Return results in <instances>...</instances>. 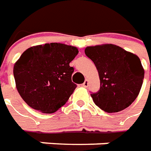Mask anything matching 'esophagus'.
<instances>
[{"instance_id": "34e87169", "label": "esophagus", "mask_w": 151, "mask_h": 151, "mask_svg": "<svg viewBox=\"0 0 151 151\" xmlns=\"http://www.w3.org/2000/svg\"><path fill=\"white\" fill-rule=\"evenodd\" d=\"M88 80H85V81L84 82V84H82L84 87H88Z\"/></svg>"}]
</instances>
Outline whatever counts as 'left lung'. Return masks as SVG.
Wrapping results in <instances>:
<instances>
[{"label":"left lung","mask_w":151,"mask_h":151,"mask_svg":"<svg viewBox=\"0 0 151 151\" xmlns=\"http://www.w3.org/2000/svg\"><path fill=\"white\" fill-rule=\"evenodd\" d=\"M84 53L93 62L100 78V88L92 93L94 103L108 113L124 110L141 90L144 69L138 57L115 45L87 47Z\"/></svg>","instance_id":"1"}]
</instances>
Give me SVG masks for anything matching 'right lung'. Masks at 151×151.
Here are the masks:
<instances>
[{
    "label": "right lung",
    "mask_w": 151,
    "mask_h": 151,
    "mask_svg": "<svg viewBox=\"0 0 151 151\" xmlns=\"http://www.w3.org/2000/svg\"><path fill=\"white\" fill-rule=\"evenodd\" d=\"M77 48L60 43L31 47L14 67L16 88L27 104L43 113H53L68 101L76 84L70 63Z\"/></svg>",
    "instance_id": "obj_1"
}]
</instances>
